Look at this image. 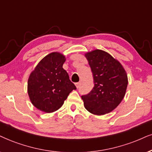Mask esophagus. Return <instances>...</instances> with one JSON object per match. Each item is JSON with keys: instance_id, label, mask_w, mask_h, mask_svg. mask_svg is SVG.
Returning <instances> with one entry per match:
<instances>
[{"instance_id": "34e87169", "label": "esophagus", "mask_w": 152, "mask_h": 152, "mask_svg": "<svg viewBox=\"0 0 152 152\" xmlns=\"http://www.w3.org/2000/svg\"><path fill=\"white\" fill-rule=\"evenodd\" d=\"M75 85H76V88H79V86H80V83H75Z\"/></svg>"}]
</instances>
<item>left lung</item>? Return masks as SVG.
<instances>
[{
  "mask_svg": "<svg viewBox=\"0 0 152 152\" xmlns=\"http://www.w3.org/2000/svg\"><path fill=\"white\" fill-rule=\"evenodd\" d=\"M91 68L94 87L81 96L90 113L102 116L112 111L121 102L128 86V76L122 64L110 54L96 49L85 54Z\"/></svg>",
  "mask_w": 152,
  "mask_h": 152,
  "instance_id": "1",
  "label": "left lung"
}]
</instances>
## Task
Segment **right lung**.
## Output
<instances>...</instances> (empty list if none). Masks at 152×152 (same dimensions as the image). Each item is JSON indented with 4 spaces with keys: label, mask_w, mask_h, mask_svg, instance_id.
<instances>
[{
    "label": "right lung",
    "mask_w": 152,
    "mask_h": 152,
    "mask_svg": "<svg viewBox=\"0 0 152 152\" xmlns=\"http://www.w3.org/2000/svg\"><path fill=\"white\" fill-rule=\"evenodd\" d=\"M65 61L63 54L53 52L44 57L30 74L28 95L32 104L40 111L58 110L71 92L76 89L63 69Z\"/></svg>",
    "instance_id": "1"
}]
</instances>
